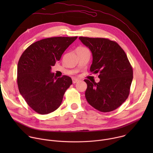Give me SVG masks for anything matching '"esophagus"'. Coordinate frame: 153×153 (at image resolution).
Returning a JSON list of instances; mask_svg holds the SVG:
<instances>
[{"mask_svg":"<svg viewBox=\"0 0 153 153\" xmlns=\"http://www.w3.org/2000/svg\"><path fill=\"white\" fill-rule=\"evenodd\" d=\"M73 83H76L77 82H78L79 81V80L78 79H76V78H73Z\"/></svg>","mask_w":153,"mask_h":153,"instance_id":"esophagus-1","label":"esophagus"}]
</instances>
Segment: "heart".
<instances>
[{"mask_svg": "<svg viewBox=\"0 0 153 153\" xmlns=\"http://www.w3.org/2000/svg\"><path fill=\"white\" fill-rule=\"evenodd\" d=\"M80 48H83V47H80Z\"/></svg>", "mask_w": 153, "mask_h": 153, "instance_id": "1", "label": "heart"}]
</instances>
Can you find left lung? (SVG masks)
Here are the masks:
<instances>
[{
    "label": "left lung",
    "instance_id": "8db88e82",
    "mask_svg": "<svg viewBox=\"0 0 153 153\" xmlns=\"http://www.w3.org/2000/svg\"><path fill=\"white\" fill-rule=\"evenodd\" d=\"M93 55L90 71L99 73L98 83L88 79L85 97L88 103L104 113L112 111L128 98L133 71L126 54L118 43L105 38L79 37Z\"/></svg>",
    "mask_w": 153,
    "mask_h": 153
}]
</instances>
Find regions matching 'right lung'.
Segmentation results:
<instances>
[{"instance_id": "obj_1", "label": "right lung", "mask_w": 153, "mask_h": 153, "mask_svg": "<svg viewBox=\"0 0 153 153\" xmlns=\"http://www.w3.org/2000/svg\"><path fill=\"white\" fill-rule=\"evenodd\" d=\"M77 38L54 37L37 41L20 56L17 64V85L27 104L36 113L47 114L60 106L72 84L67 76L56 78L51 67Z\"/></svg>"}]
</instances>
